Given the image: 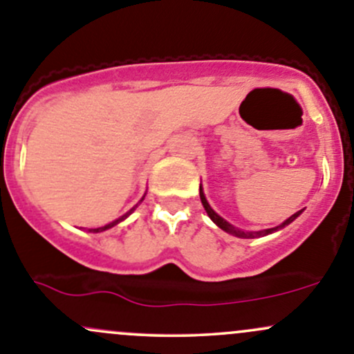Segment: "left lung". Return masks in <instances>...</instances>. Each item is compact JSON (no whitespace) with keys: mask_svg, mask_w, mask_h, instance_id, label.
<instances>
[{"mask_svg":"<svg viewBox=\"0 0 354 354\" xmlns=\"http://www.w3.org/2000/svg\"><path fill=\"white\" fill-rule=\"evenodd\" d=\"M199 196H201V203H203L204 209H206L207 216H209L211 220H213L214 223H216L218 227L221 228V230H225V232H227V233H232V235L239 236V239H256V236H264V235H268V233H272V232L279 230V228L286 227V225H290L291 221H293L295 218H297L298 214L301 213V211H297V213H295V214H291V216L288 218L286 221H283V223L279 225V227H276V228H268V230H261V232H243V230H240V228H235V227H233V225L228 223V221H225L223 218H221L220 214H218V213H214V211H213V207H211L209 204H207L206 198H204V192H203V189H201V187H199Z\"/></svg>","mask_w":354,"mask_h":354,"instance_id":"8db88e82","label":"left lung"}]
</instances>
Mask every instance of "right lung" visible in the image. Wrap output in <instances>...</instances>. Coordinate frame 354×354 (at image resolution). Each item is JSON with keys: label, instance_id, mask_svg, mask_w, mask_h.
Segmentation results:
<instances>
[{"label": "right lung", "instance_id": "obj_1", "mask_svg": "<svg viewBox=\"0 0 354 354\" xmlns=\"http://www.w3.org/2000/svg\"><path fill=\"white\" fill-rule=\"evenodd\" d=\"M129 213H131V211H129ZM129 213H127V214H129ZM127 214H124V216H122V218H119V220L112 221V223L105 225V227H100V228H93V230H90V232H104V230H107V228H112V227H114V225H118V223H119V221H122V220H124V218H126V216H127Z\"/></svg>", "mask_w": 354, "mask_h": 354}]
</instances>
